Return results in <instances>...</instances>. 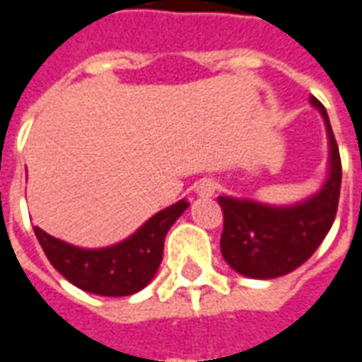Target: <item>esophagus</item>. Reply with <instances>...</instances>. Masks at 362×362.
Instances as JSON below:
<instances>
[{
	"mask_svg": "<svg viewBox=\"0 0 362 362\" xmlns=\"http://www.w3.org/2000/svg\"><path fill=\"white\" fill-rule=\"evenodd\" d=\"M216 191H218V183H216L214 179H202V181L197 185V194H199V197H202V199L212 197Z\"/></svg>",
	"mask_w": 362,
	"mask_h": 362,
	"instance_id": "esophagus-1",
	"label": "esophagus"
}]
</instances>
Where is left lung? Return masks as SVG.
<instances>
[{
  "instance_id": "8db88e82",
  "label": "left lung",
  "mask_w": 362,
  "mask_h": 362,
  "mask_svg": "<svg viewBox=\"0 0 362 362\" xmlns=\"http://www.w3.org/2000/svg\"><path fill=\"white\" fill-rule=\"evenodd\" d=\"M328 133V177L320 191L291 206H272L257 200L218 197L223 212L221 255L237 274L272 279L297 270L315 255L336 220L341 160L326 107L310 98Z\"/></svg>"
}]
</instances>
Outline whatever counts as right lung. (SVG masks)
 I'll use <instances>...</instances> for the list:
<instances>
[{"instance_id":"1","label":"right lung","mask_w":362,"mask_h":362,"mask_svg":"<svg viewBox=\"0 0 362 362\" xmlns=\"http://www.w3.org/2000/svg\"><path fill=\"white\" fill-rule=\"evenodd\" d=\"M187 208L189 202L179 200L154 214L131 237L104 249H81L55 239L38 226H34V233L47 260L73 286L94 295L125 297L152 281L162 262L163 239Z\"/></svg>"}]
</instances>
